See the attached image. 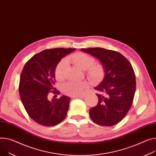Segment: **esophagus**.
I'll return each instance as SVG.
<instances>
[{"label": "esophagus", "mask_w": 156, "mask_h": 156, "mask_svg": "<svg viewBox=\"0 0 156 156\" xmlns=\"http://www.w3.org/2000/svg\"><path fill=\"white\" fill-rule=\"evenodd\" d=\"M84 97L83 95H81V96H75V97H73V98H83Z\"/></svg>", "instance_id": "1"}]
</instances>
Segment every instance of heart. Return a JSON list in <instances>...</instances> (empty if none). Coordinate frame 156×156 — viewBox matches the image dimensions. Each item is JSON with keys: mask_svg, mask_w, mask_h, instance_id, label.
<instances>
[{"mask_svg": "<svg viewBox=\"0 0 156 156\" xmlns=\"http://www.w3.org/2000/svg\"><path fill=\"white\" fill-rule=\"evenodd\" d=\"M76 67L84 69V73L90 81L93 84H100L105 78L106 69L103 63L94 62L93 56L83 52H77L71 55L68 58ZM67 63L65 60H62L56 65L54 74L55 78L62 81L66 77ZM88 88L87 82L80 83H67L62 87V92L69 96H79L83 94Z\"/></svg>", "mask_w": 156, "mask_h": 156, "instance_id": "obj_1", "label": "heart"}]
</instances>
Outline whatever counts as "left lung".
Returning <instances> with one entry per match:
<instances>
[{
  "instance_id": "1",
  "label": "left lung",
  "mask_w": 156,
  "mask_h": 156,
  "mask_svg": "<svg viewBox=\"0 0 156 156\" xmlns=\"http://www.w3.org/2000/svg\"><path fill=\"white\" fill-rule=\"evenodd\" d=\"M103 63L106 69L105 80L95 89L98 105L90 110L97 124L112 126L124 118L130 109L136 91V77L131 63L120 53L103 48H81Z\"/></svg>"
}]
</instances>
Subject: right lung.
<instances>
[{"label": "right lung", "instance_id": "1", "mask_svg": "<svg viewBox=\"0 0 156 156\" xmlns=\"http://www.w3.org/2000/svg\"><path fill=\"white\" fill-rule=\"evenodd\" d=\"M75 48L47 49L35 54L23 66L20 77L19 94L27 114L37 123L47 127L61 122L66 116L70 98L48 100L50 93L59 94L54 87V71L62 58Z\"/></svg>", "mask_w": 156, "mask_h": 156}]
</instances>
